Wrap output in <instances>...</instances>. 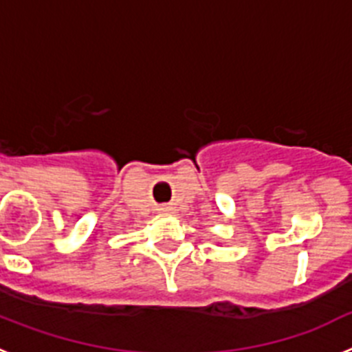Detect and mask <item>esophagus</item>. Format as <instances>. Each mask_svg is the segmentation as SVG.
<instances>
[{
  "instance_id": "34e87169",
  "label": "esophagus",
  "mask_w": 352,
  "mask_h": 352,
  "mask_svg": "<svg viewBox=\"0 0 352 352\" xmlns=\"http://www.w3.org/2000/svg\"><path fill=\"white\" fill-rule=\"evenodd\" d=\"M160 211H164V213H166V211H170V208L169 206H162Z\"/></svg>"
}]
</instances>
